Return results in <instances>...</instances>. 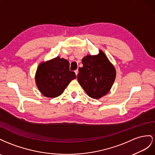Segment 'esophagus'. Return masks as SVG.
Listing matches in <instances>:
<instances>
[{
	"instance_id": "34e87169",
	"label": "esophagus",
	"mask_w": 155,
	"mask_h": 155,
	"mask_svg": "<svg viewBox=\"0 0 155 155\" xmlns=\"http://www.w3.org/2000/svg\"><path fill=\"white\" fill-rule=\"evenodd\" d=\"M74 73H75V74H76L77 76V74H78V69L75 70V71H74Z\"/></svg>"
}]
</instances>
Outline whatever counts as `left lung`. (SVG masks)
Listing matches in <instances>:
<instances>
[{"mask_svg": "<svg viewBox=\"0 0 155 155\" xmlns=\"http://www.w3.org/2000/svg\"><path fill=\"white\" fill-rule=\"evenodd\" d=\"M77 79L87 95L98 99L107 95L114 82L116 71L103 51L97 55H87L82 60Z\"/></svg>", "mask_w": 155, "mask_h": 155, "instance_id": "1", "label": "left lung"}]
</instances>
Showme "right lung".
I'll use <instances>...</instances> for the list:
<instances>
[{"label": "right lung", "instance_id": "right-lung-1", "mask_svg": "<svg viewBox=\"0 0 155 155\" xmlns=\"http://www.w3.org/2000/svg\"><path fill=\"white\" fill-rule=\"evenodd\" d=\"M76 77L74 72L69 70V61L57 56L38 65L35 81L44 96L54 98L62 94L70 82Z\"/></svg>", "mask_w": 155, "mask_h": 155}]
</instances>
